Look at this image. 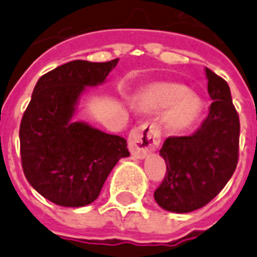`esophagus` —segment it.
<instances>
[{"label": "esophagus", "instance_id": "1", "mask_svg": "<svg viewBox=\"0 0 257 257\" xmlns=\"http://www.w3.org/2000/svg\"><path fill=\"white\" fill-rule=\"evenodd\" d=\"M161 132L160 127L153 121H146L134 127L128 136V149L137 158H144L149 153L160 146Z\"/></svg>", "mask_w": 257, "mask_h": 257}]
</instances>
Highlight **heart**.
<instances>
[{"label": "heart", "mask_w": 257, "mask_h": 257, "mask_svg": "<svg viewBox=\"0 0 257 257\" xmlns=\"http://www.w3.org/2000/svg\"><path fill=\"white\" fill-rule=\"evenodd\" d=\"M141 106L147 110L167 111V125L173 132H185L199 120L204 111V101L197 93L187 92V87L177 83H157L143 93Z\"/></svg>", "instance_id": "obj_1"}]
</instances>
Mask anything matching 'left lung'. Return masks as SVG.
I'll return each mask as SVG.
<instances>
[{
    "mask_svg": "<svg viewBox=\"0 0 257 257\" xmlns=\"http://www.w3.org/2000/svg\"><path fill=\"white\" fill-rule=\"evenodd\" d=\"M209 114L191 136L168 137L160 154L167 173L154 192L165 211L185 213L202 208L216 197L236 170L239 160V116L228 83L205 69Z\"/></svg>",
    "mask_w": 257,
    "mask_h": 257,
    "instance_id": "8db88e82",
    "label": "left lung"
}]
</instances>
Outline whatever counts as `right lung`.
<instances>
[{
	"mask_svg": "<svg viewBox=\"0 0 257 257\" xmlns=\"http://www.w3.org/2000/svg\"><path fill=\"white\" fill-rule=\"evenodd\" d=\"M117 62L72 60L34 89L20 125L21 163L29 184L53 204H92L118 160L130 156L123 137L70 121L86 86L103 83Z\"/></svg>",
	"mask_w": 257,
	"mask_h": 257,
	"instance_id": "obj_1",
	"label": "right lung"
}]
</instances>
